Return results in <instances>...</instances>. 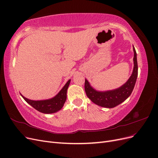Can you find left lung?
<instances>
[{"instance_id": "1", "label": "left lung", "mask_w": 158, "mask_h": 158, "mask_svg": "<svg viewBox=\"0 0 158 158\" xmlns=\"http://www.w3.org/2000/svg\"><path fill=\"white\" fill-rule=\"evenodd\" d=\"M134 68L130 78L121 87L113 90L98 91L95 89L87 79H85V92L88 98L95 104L106 108H113L123 103L130 96L135 88L138 76L136 52L133 46Z\"/></svg>"}]
</instances>
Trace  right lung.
I'll return each mask as SVG.
<instances>
[{
  "label": "right lung",
  "mask_w": 158,
  "mask_h": 158,
  "mask_svg": "<svg viewBox=\"0 0 158 158\" xmlns=\"http://www.w3.org/2000/svg\"><path fill=\"white\" fill-rule=\"evenodd\" d=\"M70 82V80L66 83L63 88L55 96L51 99L44 100H31L23 96L21 94L20 95L28 104H30L38 111L45 114L54 113L60 111L63 108L66 100V93H67Z\"/></svg>",
  "instance_id": "1"
}]
</instances>
